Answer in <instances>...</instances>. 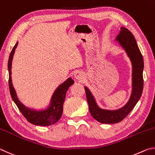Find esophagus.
Returning <instances> with one entry per match:
<instances>
[{
  "instance_id": "1",
  "label": "esophagus",
  "mask_w": 155,
  "mask_h": 155,
  "mask_svg": "<svg viewBox=\"0 0 155 155\" xmlns=\"http://www.w3.org/2000/svg\"><path fill=\"white\" fill-rule=\"evenodd\" d=\"M74 77L76 80H78L79 81H83L85 79L84 74L83 72L80 71H77L75 73Z\"/></svg>"
}]
</instances>
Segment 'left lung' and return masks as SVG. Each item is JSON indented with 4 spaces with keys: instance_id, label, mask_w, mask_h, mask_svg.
I'll use <instances>...</instances> for the list:
<instances>
[{
    "instance_id": "obj_1",
    "label": "left lung",
    "mask_w": 155,
    "mask_h": 155,
    "mask_svg": "<svg viewBox=\"0 0 155 155\" xmlns=\"http://www.w3.org/2000/svg\"><path fill=\"white\" fill-rule=\"evenodd\" d=\"M116 41L125 50L132 63V93L129 101L118 110L101 109L97 104L90 90L84 87L91 114L99 123L105 124L117 123L127 117L140 100L143 91V60L134 36L128 29L121 27Z\"/></svg>"
}]
</instances>
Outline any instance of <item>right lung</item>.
<instances>
[{
    "label": "right lung",
    "instance_id": "1",
    "mask_svg": "<svg viewBox=\"0 0 155 155\" xmlns=\"http://www.w3.org/2000/svg\"><path fill=\"white\" fill-rule=\"evenodd\" d=\"M18 44V42L16 43L12 51H11L9 61H8L9 86L10 94L13 101H14L21 113L22 114L23 116L29 123L39 126H49L56 123L62 116V111H63V104L67 91L70 86L73 84L74 81L71 79V78H69L65 82L59 85L58 87L54 91L50 100V104L47 109L36 110L26 107L24 104H21L18 98L17 94H16L15 89L13 88L12 76H11L12 75V60Z\"/></svg>",
    "mask_w": 155,
    "mask_h": 155
}]
</instances>
